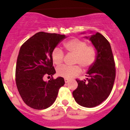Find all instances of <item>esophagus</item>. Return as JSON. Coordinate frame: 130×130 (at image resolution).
I'll use <instances>...</instances> for the list:
<instances>
[{"mask_svg": "<svg viewBox=\"0 0 130 130\" xmlns=\"http://www.w3.org/2000/svg\"><path fill=\"white\" fill-rule=\"evenodd\" d=\"M64 80H65V82L66 83V84H67V83L69 82V79H67V78H65V79H64Z\"/></svg>", "mask_w": 130, "mask_h": 130, "instance_id": "esophagus-1", "label": "esophagus"}]
</instances>
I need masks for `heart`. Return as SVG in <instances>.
Masks as SVG:
<instances>
[{"label":"heart","instance_id":"1","mask_svg":"<svg viewBox=\"0 0 130 130\" xmlns=\"http://www.w3.org/2000/svg\"><path fill=\"white\" fill-rule=\"evenodd\" d=\"M64 46L67 52L75 55L74 63L79 64L84 69L91 67L97 58L96 50L93 45H87V42L79 39H72L64 43ZM63 52L58 47L53 49L51 54L52 61L57 65L62 63ZM82 69L78 65L74 66L61 65L57 69V74L65 78H72L81 73Z\"/></svg>","mask_w":130,"mask_h":130}]
</instances>
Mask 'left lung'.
Here are the masks:
<instances>
[{
  "instance_id": "obj_1",
  "label": "left lung",
  "mask_w": 130,
  "mask_h": 130,
  "mask_svg": "<svg viewBox=\"0 0 130 130\" xmlns=\"http://www.w3.org/2000/svg\"><path fill=\"white\" fill-rule=\"evenodd\" d=\"M89 39L96 50V59L89 68L87 80L76 79L78 85L72 92V95L80 106L94 107L106 100L110 94L116 69L111 45L106 37L96 32Z\"/></svg>"
}]
</instances>
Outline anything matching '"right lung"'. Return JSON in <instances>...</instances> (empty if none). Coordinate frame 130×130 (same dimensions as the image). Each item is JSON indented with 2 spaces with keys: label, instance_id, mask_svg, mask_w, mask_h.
<instances>
[{
  "label": "right lung",
  "instance_id": "right-lung-1",
  "mask_svg": "<svg viewBox=\"0 0 130 130\" xmlns=\"http://www.w3.org/2000/svg\"><path fill=\"white\" fill-rule=\"evenodd\" d=\"M65 35L40 31L23 43L17 57L15 82L19 93L26 104L35 109H45L53 104L63 78L44 77L56 73L51 54Z\"/></svg>",
  "mask_w": 130,
  "mask_h": 130
}]
</instances>
